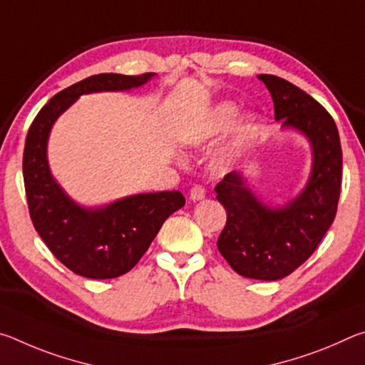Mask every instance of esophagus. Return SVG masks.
<instances>
[{"mask_svg": "<svg viewBox=\"0 0 365 365\" xmlns=\"http://www.w3.org/2000/svg\"><path fill=\"white\" fill-rule=\"evenodd\" d=\"M206 196V190L201 187V185H195L193 188L190 190V200L191 201H200Z\"/></svg>", "mask_w": 365, "mask_h": 365, "instance_id": "obj_1", "label": "esophagus"}]
</instances>
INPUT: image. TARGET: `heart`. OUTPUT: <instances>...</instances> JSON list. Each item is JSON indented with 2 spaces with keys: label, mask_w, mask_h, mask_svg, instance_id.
Here are the masks:
<instances>
[{
  "label": "heart",
  "mask_w": 365,
  "mask_h": 365,
  "mask_svg": "<svg viewBox=\"0 0 365 365\" xmlns=\"http://www.w3.org/2000/svg\"><path fill=\"white\" fill-rule=\"evenodd\" d=\"M237 119H238L237 106H233L230 103L220 104V106L215 108L212 110V114L209 115L206 127L202 128V138H211V137H215V135L230 132L235 123H237ZM251 127L252 123H248L243 130V135L248 133L251 130Z\"/></svg>",
  "instance_id": "obj_1"
}]
</instances>
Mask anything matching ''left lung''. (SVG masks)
Returning a JSON list of instances; mask_svg holds the SVG:
<instances>
[{
  "label": "left lung",
  "instance_id": "8db88e82",
  "mask_svg": "<svg viewBox=\"0 0 365 365\" xmlns=\"http://www.w3.org/2000/svg\"><path fill=\"white\" fill-rule=\"evenodd\" d=\"M274 100L275 119L296 128L312 145V174L304 191L282 209L264 206L240 172L215 187L227 211L217 248L246 279L280 280L304 264L335 220L341 190L343 153L333 117L319 101L288 80L261 73Z\"/></svg>",
  "mask_w": 365,
  "mask_h": 365
}]
</instances>
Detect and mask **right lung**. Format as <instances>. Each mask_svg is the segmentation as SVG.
<instances>
[{
    "instance_id": "obj_1",
    "label": "right lung",
    "mask_w": 365,
    "mask_h": 365,
    "mask_svg": "<svg viewBox=\"0 0 365 365\" xmlns=\"http://www.w3.org/2000/svg\"><path fill=\"white\" fill-rule=\"evenodd\" d=\"M153 76L98 73L80 80L54 95L29 128L22 170L30 219L54 257L86 279H115L132 270L164 220L185 205V197L174 190L128 196L101 209L80 207L49 174L48 135L54 120L80 95L130 90Z\"/></svg>"
}]
</instances>
